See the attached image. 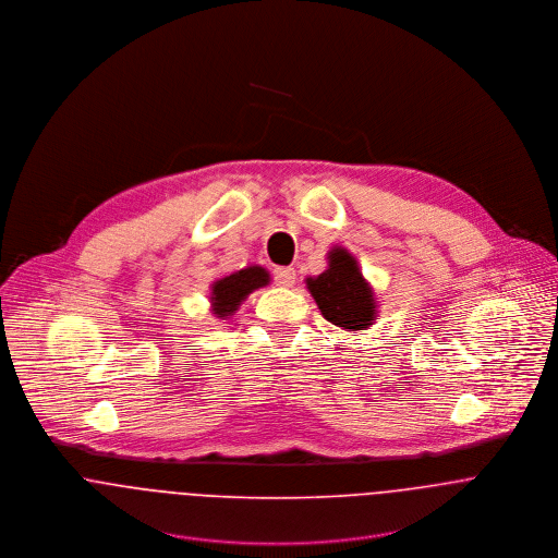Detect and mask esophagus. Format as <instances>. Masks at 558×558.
Returning <instances> with one entry per match:
<instances>
[{
  "instance_id": "34e87169",
  "label": "esophagus",
  "mask_w": 558,
  "mask_h": 558,
  "mask_svg": "<svg viewBox=\"0 0 558 558\" xmlns=\"http://www.w3.org/2000/svg\"><path fill=\"white\" fill-rule=\"evenodd\" d=\"M275 283L281 286V288H292L294 281H296V270L290 268V266H281V268H275Z\"/></svg>"
}]
</instances>
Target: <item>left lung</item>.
I'll use <instances>...</instances> for the list:
<instances>
[{"instance_id":"obj_1","label":"left lung","mask_w":558,"mask_h":558,"mask_svg":"<svg viewBox=\"0 0 558 558\" xmlns=\"http://www.w3.org/2000/svg\"><path fill=\"white\" fill-rule=\"evenodd\" d=\"M326 259L328 268L305 281L322 316L343 330H367L378 305L356 257L343 246H332Z\"/></svg>"}]
</instances>
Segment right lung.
Segmentation results:
<instances>
[{
    "mask_svg": "<svg viewBox=\"0 0 558 558\" xmlns=\"http://www.w3.org/2000/svg\"><path fill=\"white\" fill-rule=\"evenodd\" d=\"M270 283V275L262 266H246L232 275L217 279L210 286V305L213 314L219 319H228L239 312L242 301L264 286Z\"/></svg>",
    "mask_w": 558,
    "mask_h": 558,
    "instance_id": "right-lung-1",
    "label": "right lung"
}]
</instances>
